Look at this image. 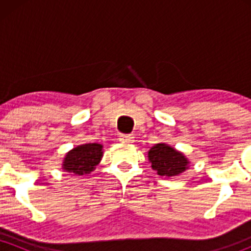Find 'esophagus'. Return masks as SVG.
<instances>
[{
  "mask_svg": "<svg viewBox=\"0 0 251 251\" xmlns=\"http://www.w3.org/2000/svg\"><path fill=\"white\" fill-rule=\"evenodd\" d=\"M119 141L123 142V143H133L135 138H133L131 135H120Z\"/></svg>",
  "mask_w": 251,
  "mask_h": 251,
  "instance_id": "34e87169",
  "label": "esophagus"
}]
</instances>
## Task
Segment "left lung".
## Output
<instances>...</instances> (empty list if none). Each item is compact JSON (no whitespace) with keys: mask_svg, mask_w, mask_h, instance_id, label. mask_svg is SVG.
I'll list each match as a JSON object with an SVG mask.
<instances>
[{"mask_svg":"<svg viewBox=\"0 0 251 251\" xmlns=\"http://www.w3.org/2000/svg\"><path fill=\"white\" fill-rule=\"evenodd\" d=\"M148 160L151 169L159 176L173 177L178 176L189 169L191 161L182 151L166 143L154 144L148 151Z\"/></svg>","mask_w":251,"mask_h":251,"instance_id":"obj_1","label":"left lung"}]
</instances>
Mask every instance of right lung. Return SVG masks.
<instances>
[{"label": "right lung", "mask_w": 251, "mask_h": 251, "mask_svg": "<svg viewBox=\"0 0 251 251\" xmlns=\"http://www.w3.org/2000/svg\"><path fill=\"white\" fill-rule=\"evenodd\" d=\"M103 158V146L100 143H85L70 149L65 154L62 169L75 176H85L95 171Z\"/></svg>", "instance_id": "add662e5"}]
</instances>
